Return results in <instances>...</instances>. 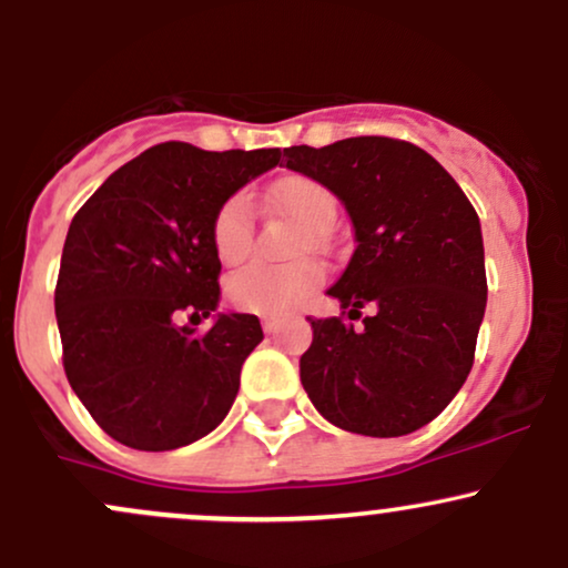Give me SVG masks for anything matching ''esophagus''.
I'll list each match as a JSON object with an SVG mask.
<instances>
[{
	"instance_id": "esophagus-1",
	"label": "esophagus",
	"mask_w": 568,
	"mask_h": 568,
	"mask_svg": "<svg viewBox=\"0 0 568 568\" xmlns=\"http://www.w3.org/2000/svg\"><path fill=\"white\" fill-rule=\"evenodd\" d=\"M264 331H266V334H275V331L280 328V321H277V317H264Z\"/></svg>"
}]
</instances>
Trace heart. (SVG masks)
Segmentation results:
<instances>
[{"mask_svg":"<svg viewBox=\"0 0 568 568\" xmlns=\"http://www.w3.org/2000/svg\"><path fill=\"white\" fill-rule=\"evenodd\" d=\"M272 205L293 224L306 230V240L325 230L336 216V197L310 175H285L270 189ZM213 251L224 264H240L253 247V202L245 192L221 202L211 224ZM323 283V266L302 258L285 266L247 264L226 280V296L237 310L262 317L288 315Z\"/></svg>","mask_w":568,"mask_h":568,"instance_id":"obj_1","label":"heart"}]
</instances>
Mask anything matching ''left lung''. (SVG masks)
<instances>
[{"label":"left lung","instance_id":"8db88e82","mask_svg":"<svg viewBox=\"0 0 568 568\" xmlns=\"http://www.w3.org/2000/svg\"><path fill=\"white\" fill-rule=\"evenodd\" d=\"M285 168L321 181L347 207L357 247L328 296L366 304L363 328L312 323L302 384L331 425L397 438L429 425L470 374L486 310L480 221L425 149L387 135L285 149Z\"/></svg>","mask_w":568,"mask_h":568}]
</instances>
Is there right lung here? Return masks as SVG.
Returning a JSON list of instances; mask_svg holds the SVG:
<instances>
[{
  "mask_svg": "<svg viewBox=\"0 0 568 568\" xmlns=\"http://www.w3.org/2000/svg\"><path fill=\"white\" fill-rule=\"evenodd\" d=\"M280 149L202 152L168 141L125 162L71 219L55 283L63 371L98 427L139 452L200 440L230 414L256 315L219 312L211 224ZM189 317V321H192Z\"/></svg>",
  "mask_w": 568,
  "mask_h": 568,
  "instance_id": "obj_1",
  "label": "right lung"
}]
</instances>
